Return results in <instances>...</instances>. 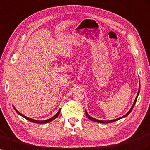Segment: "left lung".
I'll list each match as a JSON object with an SVG mask.
<instances>
[{"label": "left lung", "instance_id": "8db88e82", "mask_svg": "<svg viewBox=\"0 0 150 150\" xmlns=\"http://www.w3.org/2000/svg\"><path fill=\"white\" fill-rule=\"evenodd\" d=\"M139 91H140V83H139V87L138 92H137V96H136V99H135V100H134V103H133V105H132V107L131 108L130 110H129V111L126 114H125V115H124V116H122V117H120V118L116 119H114V120H97V119H96L93 118V117H91L90 115H89L86 111V116H87L88 118L89 119H90V120H91L94 121V122H100V123H105H105H110V122H115V121H117V120H119V119H120L124 118V117H125L126 116H127L129 114H130V113H131V111H132V108H134V105H135V103H136V100H137V96H138V95H139Z\"/></svg>", "mask_w": 150, "mask_h": 150}]
</instances>
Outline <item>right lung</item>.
Instances as JSON below:
<instances>
[{"label": "right lung", "mask_w": 150, "mask_h": 150, "mask_svg": "<svg viewBox=\"0 0 150 150\" xmlns=\"http://www.w3.org/2000/svg\"><path fill=\"white\" fill-rule=\"evenodd\" d=\"M13 108H14V110H16V112H17L19 115H21L22 117H24V118H25L26 119L31 121V122H32L37 123V124H46V123H48V122H50V121H52V120H54L55 119H56L57 117L59 116V114H60V110L58 111V112L57 113V114H56L53 117H52V118H50V119H47V120H34V119H30V118H28V117H26V116H25V115H23L22 114H21V113L19 112L17 110H16V108H15L14 106H13Z\"/></svg>", "instance_id": "right-lung-1"}]
</instances>
